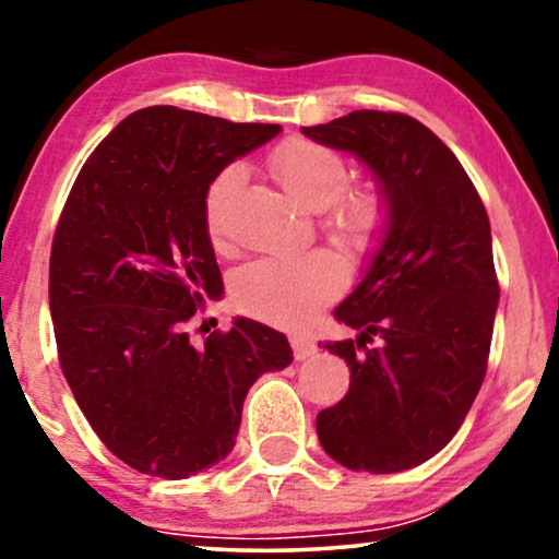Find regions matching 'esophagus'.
<instances>
[{"label":"esophagus","instance_id":"34e87169","mask_svg":"<svg viewBox=\"0 0 559 559\" xmlns=\"http://www.w3.org/2000/svg\"><path fill=\"white\" fill-rule=\"evenodd\" d=\"M289 343H293V354H295L297 361H305V358L316 356V350H318L316 341L308 338V335H293Z\"/></svg>","mask_w":559,"mask_h":559}]
</instances>
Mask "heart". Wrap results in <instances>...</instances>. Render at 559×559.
<instances>
[{"mask_svg": "<svg viewBox=\"0 0 559 559\" xmlns=\"http://www.w3.org/2000/svg\"><path fill=\"white\" fill-rule=\"evenodd\" d=\"M272 170L302 209L323 213L320 226L333 241L369 249L389 224V203L373 186L348 190L346 159L316 142H287L272 155ZM247 180L241 165H228L211 180L203 198V221L211 241L224 239L226 213ZM338 266L325 254L270 257L243 266L234 280V302L274 325H302L335 297Z\"/></svg>", "mask_w": 559, "mask_h": 559, "instance_id": "1", "label": "heart"}]
</instances>
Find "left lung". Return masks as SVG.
Here are the masks:
<instances>
[{
  "label": "left lung",
  "instance_id": "left-lung-1",
  "mask_svg": "<svg viewBox=\"0 0 559 559\" xmlns=\"http://www.w3.org/2000/svg\"><path fill=\"white\" fill-rule=\"evenodd\" d=\"M302 134L364 159L389 203L381 249L333 312L358 338L323 346L350 386L318 415L320 445L350 471L415 468L484 384L499 305L488 213L445 142L407 114L361 109Z\"/></svg>",
  "mask_w": 559,
  "mask_h": 559
}]
</instances>
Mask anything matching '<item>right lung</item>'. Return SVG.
I'll list each match as a JSON object with an SVG mask.
<instances>
[{
	"label": "right lung",
	"instance_id": "right-lung-1",
	"mask_svg": "<svg viewBox=\"0 0 559 559\" xmlns=\"http://www.w3.org/2000/svg\"><path fill=\"white\" fill-rule=\"evenodd\" d=\"M277 132L147 106L91 152L60 213L50 251L60 369L104 445L147 476L178 480L224 461L249 386L293 364L285 335L254 320L203 343L188 331L205 297L224 293L205 190Z\"/></svg>",
	"mask_w": 559,
	"mask_h": 559
}]
</instances>
